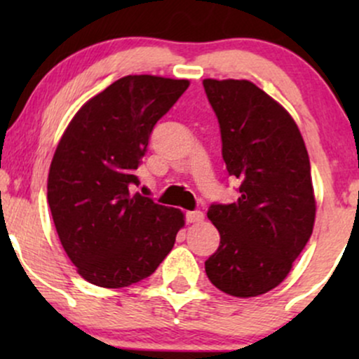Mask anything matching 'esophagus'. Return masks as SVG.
<instances>
[{
    "label": "esophagus",
    "instance_id": "obj_1",
    "mask_svg": "<svg viewBox=\"0 0 359 359\" xmlns=\"http://www.w3.org/2000/svg\"><path fill=\"white\" fill-rule=\"evenodd\" d=\"M185 219L187 222H201L204 219V212L203 211H189L185 214Z\"/></svg>",
    "mask_w": 359,
    "mask_h": 359
}]
</instances>
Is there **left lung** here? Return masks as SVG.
I'll return each instance as SVG.
<instances>
[{"mask_svg":"<svg viewBox=\"0 0 359 359\" xmlns=\"http://www.w3.org/2000/svg\"><path fill=\"white\" fill-rule=\"evenodd\" d=\"M203 84L228 174L241 180L236 203L209 205L221 241L205 273L224 294L257 297L283 282L312 234L311 162L295 121L265 90L250 81Z\"/></svg>","mask_w":359,"mask_h":359,"instance_id":"left-lung-1","label":"left lung"}]
</instances>
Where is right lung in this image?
Here are the masks:
<instances>
[{
	"label": "right lung",
	"mask_w": 359,
	"mask_h": 359,
	"mask_svg": "<svg viewBox=\"0 0 359 359\" xmlns=\"http://www.w3.org/2000/svg\"><path fill=\"white\" fill-rule=\"evenodd\" d=\"M185 79L126 76L77 111L62 135L47 199L62 246L82 278L119 288L150 277L184 226L179 209L131 191L154 126Z\"/></svg>",
	"instance_id": "right-lung-1"
}]
</instances>
